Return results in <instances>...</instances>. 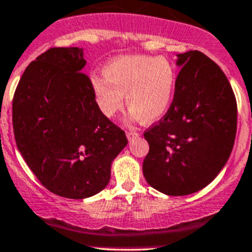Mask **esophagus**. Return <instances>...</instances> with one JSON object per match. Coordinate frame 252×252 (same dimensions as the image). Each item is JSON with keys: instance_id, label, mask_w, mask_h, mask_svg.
Returning <instances> with one entry per match:
<instances>
[{"instance_id": "obj_1", "label": "esophagus", "mask_w": 252, "mask_h": 252, "mask_svg": "<svg viewBox=\"0 0 252 252\" xmlns=\"http://www.w3.org/2000/svg\"><path fill=\"white\" fill-rule=\"evenodd\" d=\"M126 136H127L128 140H131V139H133V137L139 136V132H136L135 130H128V131H126Z\"/></svg>"}]
</instances>
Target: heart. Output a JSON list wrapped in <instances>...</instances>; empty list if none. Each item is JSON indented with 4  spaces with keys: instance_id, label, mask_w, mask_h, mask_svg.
I'll return each instance as SVG.
<instances>
[{
    "instance_id": "1",
    "label": "heart",
    "mask_w": 252,
    "mask_h": 252,
    "mask_svg": "<svg viewBox=\"0 0 252 252\" xmlns=\"http://www.w3.org/2000/svg\"><path fill=\"white\" fill-rule=\"evenodd\" d=\"M177 87V70L166 58L125 55L104 65L103 77L91 79V90L99 111L113 117L124 104L128 119L154 124L168 112Z\"/></svg>"
}]
</instances>
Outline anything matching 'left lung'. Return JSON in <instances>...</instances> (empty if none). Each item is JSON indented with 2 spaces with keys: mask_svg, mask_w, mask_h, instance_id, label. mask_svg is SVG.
<instances>
[{
  "mask_svg": "<svg viewBox=\"0 0 252 252\" xmlns=\"http://www.w3.org/2000/svg\"><path fill=\"white\" fill-rule=\"evenodd\" d=\"M174 98L149 142L142 171L166 195H188L208 186L226 165L237 127V104L221 68L197 50L177 55Z\"/></svg>",
  "mask_w": 252,
  "mask_h": 252,
  "instance_id": "left-lung-1",
  "label": "left lung"
}]
</instances>
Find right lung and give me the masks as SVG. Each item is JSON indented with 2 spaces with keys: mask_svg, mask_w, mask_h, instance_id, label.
<instances>
[{
  "mask_svg": "<svg viewBox=\"0 0 252 252\" xmlns=\"http://www.w3.org/2000/svg\"><path fill=\"white\" fill-rule=\"evenodd\" d=\"M83 49L51 48L31 62L12 102L15 140L40 183L54 194L84 199L110 183L111 165L127 145L99 111Z\"/></svg>",
  "mask_w": 252,
  "mask_h": 252,
  "instance_id": "right-lung-1",
  "label": "right lung"
}]
</instances>
